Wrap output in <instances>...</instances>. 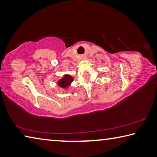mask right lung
I'll use <instances>...</instances> for the list:
<instances>
[{"mask_svg":"<svg viewBox=\"0 0 157 157\" xmlns=\"http://www.w3.org/2000/svg\"><path fill=\"white\" fill-rule=\"evenodd\" d=\"M73 81V78H72L69 75H65L63 78L60 79V80L57 82L58 85L62 88H66V87L70 86L71 82Z\"/></svg>","mask_w":157,"mask_h":157,"instance_id":"add662e5","label":"right lung"}]
</instances>
